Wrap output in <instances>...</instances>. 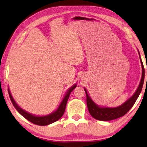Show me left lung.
Instances as JSON below:
<instances>
[{
    "instance_id": "1",
    "label": "left lung",
    "mask_w": 147,
    "mask_h": 147,
    "mask_svg": "<svg viewBox=\"0 0 147 147\" xmlns=\"http://www.w3.org/2000/svg\"><path fill=\"white\" fill-rule=\"evenodd\" d=\"M139 58H140L141 60V66H142V76H141L140 84H139V87L138 89H137L135 93H134L128 100H126L125 102L121 104V106L115 107V108H106V107L104 108V107L98 106L97 104H96L93 101L90 96H89L88 91H87L86 89L84 88V90H85L86 94L87 106H88L89 112L93 118L96 119V120L102 121H111L113 120V119H118L119 117H121L124 116L131 108H132L134 104H135L136 100L138 99L139 95L140 94L141 90H142L144 83V79H145V69H144V66L140 57L139 52Z\"/></svg>"
}]
</instances>
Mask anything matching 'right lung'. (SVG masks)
I'll return each instance as SVG.
<instances>
[{"instance_id": "add662e5", "label": "right lung", "mask_w": 147, "mask_h": 147, "mask_svg": "<svg viewBox=\"0 0 147 147\" xmlns=\"http://www.w3.org/2000/svg\"><path fill=\"white\" fill-rule=\"evenodd\" d=\"M76 87V84H74L73 86H72L71 88L69 89V90L67 92L65 96H64L63 100L61 101V104H59L58 108L56 109L55 111L51 113L49 115H47L45 116H36L34 115H32V114L30 113L27 111H24V109L20 108V107L17 105L16 101L14 100L13 98L12 97L10 91H9V89H8V93L9 98H10V100L11 101L12 104H13V106L16 108V109L17 110V111L21 114L22 116H23L24 118L26 119L27 120L30 121L31 123L33 124H37V125L39 126H46L50 124L51 123H53L54 122L57 121L59 120L62 116H63V113L65 112V107L67 102V100L69 97V95L71 93V91L73 90V89Z\"/></svg>"}]
</instances>
